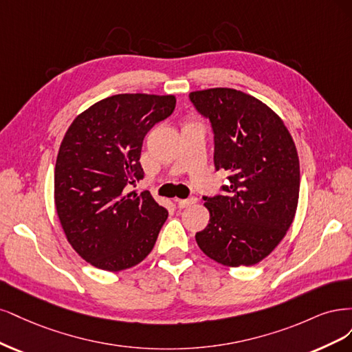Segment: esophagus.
I'll use <instances>...</instances> for the list:
<instances>
[{"label": "esophagus", "instance_id": "34e87169", "mask_svg": "<svg viewBox=\"0 0 352 352\" xmlns=\"http://www.w3.org/2000/svg\"><path fill=\"white\" fill-rule=\"evenodd\" d=\"M175 201H177V205H178L179 208H188V206H191V205H195V203L197 201V199H196V197H190V199L175 200Z\"/></svg>", "mask_w": 352, "mask_h": 352}]
</instances>
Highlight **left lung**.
<instances>
[{
    "instance_id": "8db88e82",
    "label": "left lung",
    "mask_w": 352,
    "mask_h": 352,
    "mask_svg": "<svg viewBox=\"0 0 352 352\" xmlns=\"http://www.w3.org/2000/svg\"><path fill=\"white\" fill-rule=\"evenodd\" d=\"M214 134V168L230 174L223 195L203 197L210 213L196 234L200 250L223 266H253L282 241L300 195L296 143L274 109L230 87L190 94Z\"/></svg>"
}]
</instances>
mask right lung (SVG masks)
<instances>
[{
	"mask_svg": "<svg viewBox=\"0 0 352 352\" xmlns=\"http://www.w3.org/2000/svg\"><path fill=\"white\" fill-rule=\"evenodd\" d=\"M175 102L174 95H114L78 114L65 131L55 164V209L67 241L98 269L139 265L168 218L149 191L139 196L126 187L143 178L144 135L173 114Z\"/></svg>",
	"mask_w": 352,
	"mask_h": 352,
	"instance_id": "obj_1",
	"label": "right lung"
}]
</instances>
